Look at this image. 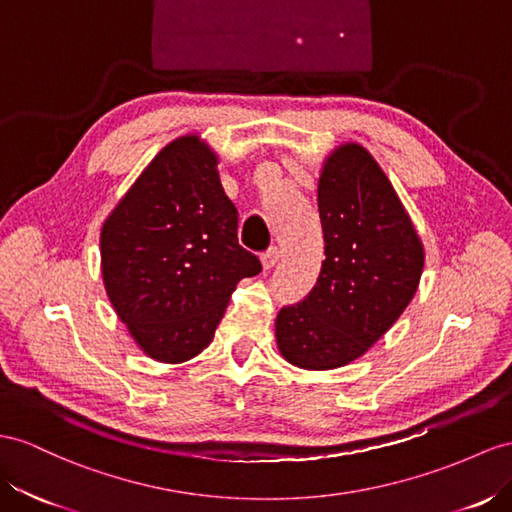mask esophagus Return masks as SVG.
I'll list each match as a JSON object with an SVG mask.
<instances>
[{
	"label": "esophagus",
	"mask_w": 512,
	"mask_h": 512,
	"mask_svg": "<svg viewBox=\"0 0 512 512\" xmlns=\"http://www.w3.org/2000/svg\"><path fill=\"white\" fill-rule=\"evenodd\" d=\"M279 257H281V251L277 246H272L264 255H261V264H264L266 270H270V268H274V264H277Z\"/></svg>",
	"instance_id": "esophagus-1"
}]
</instances>
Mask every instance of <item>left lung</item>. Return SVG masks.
<instances>
[{"label":"left lung","mask_w":512,"mask_h":512,"mask_svg":"<svg viewBox=\"0 0 512 512\" xmlns=\"http://www.w3.org/2000/svg\"><path fill=\"white\" fill-rule=\"evenodd\" d=\"M324 233L320 277L277 316L281 355L303 370L359 359L417 290L424 246L381 166L361 144L335 149L318 183Z\"/></svg>","instance_id":"left-lung-1"}]
</instances>
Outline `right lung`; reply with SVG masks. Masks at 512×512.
Segmentation results:
<instances>
[{
  "instance_id": "add662e5",
  "label": "right lung",
  "mask_w": 512,
  "mask_h": 512,
  "mask_svg": "<svg viewBox=\"0 0 512 512\" xmlns=\"http://www.w3.org/2000/svg\"><path fill=\"white\" fill-rule=\"evenodd\" d=\"M199 136L157 153L101 229L114 311L151 359L181 363L214 339L231 292L261 270L238 242V209Z\"/></svg>"
}]
</instances>
